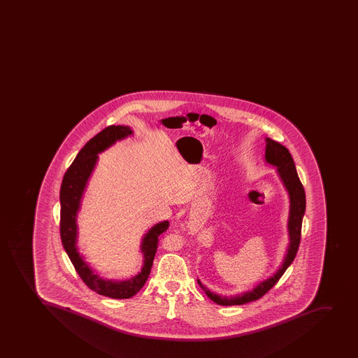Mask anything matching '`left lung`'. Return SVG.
<instances>
[{"instance_id": "8db88e82", "label": "left lung", "mask_w": 358, "mask_h": 358, "mask_svg": "<svg viewBox=\"0 0 358 358\" xmlns=\"http://www.w3.org/2000/svg\"><path fill=\"white\" fill-rule=\"evenodd\" d=\"M265 158L270 164L278 166V172L284 181L290 196L289 220H288V229H289L290 242L287 250L284 263L281 265L277 273L268 280L263 281L252 292L241 294L238 296L226 297L220 296L217 294L206 289V287L197 280L201 288L206 292L210 300L220 304V306H242L245 303L252 302L264 296L268 290L277 284L287 268L293 263L296 256L297 250L300 247L301 233H302V220L306 213V192L303 188L300 178L297 176L296 168L289 150L284 145L278 143L274 140L266 138V149H265Z\"/></svg>"}]
</instances>
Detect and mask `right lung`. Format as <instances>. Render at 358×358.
I'll return each instance as SVG.
<instances>
[{
  "label": "right lung",
  "mask_w": 358,
  "mask_h": 358,
  "mask_svg": "<svg viewBox=\"0 0 358 358\" xmlns=\"http://www.w3.org/2000/svg\"><path fill=\"white\" fill-rule=\"evenodd\" d=\"M132 134L129 126H108L96 136L90 138L84 148L78 152L73 163L69 166L62 180L59 201H61V220L59 233L62 243L68 254L74 268L85 285L95 293L111 299H129L141 289L148 279L152 270L155 254L157 252L158 236L169 229V222H162L149 229L142 240L143 268L141 272L126 281L104 280L88 268L77 252V224L76 216L80 206V199L92 171L97 161V154L106 150L117 140H122Z\"/></svg>",
  "instance_id": "obj_1"
}]
</instances>
